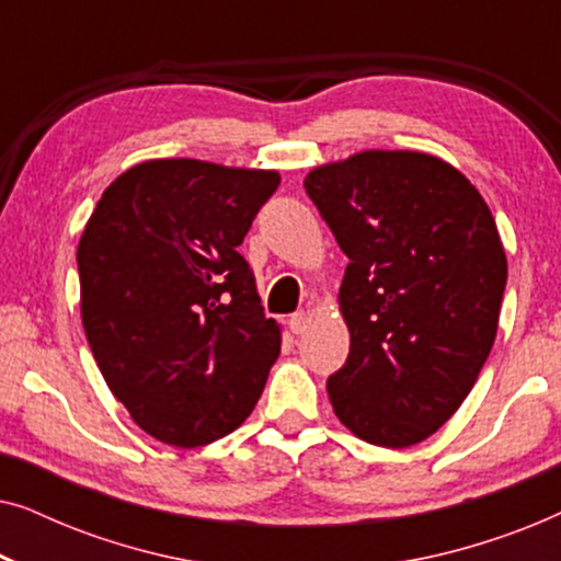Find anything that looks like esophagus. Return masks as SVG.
Listing matches in <instances>:
<instances>
[{"instance_id": "obj_1", "label": "esophagus", "mask_w": 561, "mask_h": 561, "mask_svg": "<svg viewBox=\"0 0 561 561\" xmlns=\"http://www.w3.org/2000/svg\"><path fill=\"white\" fill-rule=\"evenodd\" d=\"M306 324H309V313H306V311H296L294 317L288 319V327H290V332H294V334H304Z\"/></svg>"}]
</instances>
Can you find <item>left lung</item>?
I'll use <instances>...</instances> for the list:
<instances>
[{"label": "left lung", "mask_w": 561, "mask_h": 561, "mask_svg": "<svg viewBox=\"0 0 561 561\" xmlns=\"http://www.w3.org/2000/svg\"><path fill=\"white\" fill-rule=\"evenodd\" d=\"M304 186L350 257V355L327 380L336 419L378 447L424 442L493 350L508 278L493 214L428 152L365 150L313 168Z\"/></svg>", "instance_id": "1"}]
</instances>
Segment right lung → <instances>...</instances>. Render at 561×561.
<instances>
[{"mask_svg":"<svg viewBox=\"0 0 561 561\" xmlns=\"http://www.w3.org/2000/svg\"><path fill=\"white\" fill-rule=\"evenodd\" d=\"M275 171L145 160L110 183L76 263L106 386L142 432L202 447L255 409L280 352L240 248Z\"/></svg>","mask_w":561,"mask_h":561,"instance_id":"obj_1","label":"right lung"}]
</instances>
